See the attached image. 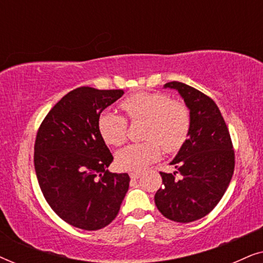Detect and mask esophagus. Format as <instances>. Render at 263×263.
Here are the masks:
<instances>
[{
	"label": "esophagus",
	"instance_id": "1",
	"mask_svg": "<svg viewBox=\"0 0 263 263\" xmlns=\"http://www.w3.org/2000/svg\"><path fill=\"white\" fill-rule=\"evenodd\" d=\"M141 175L142 174L140 171H133V172H130V174H129V176H130L132 179H138V178L141 177Z\"/></svg>",
	"mask_w": 263,
	"mask_h": 263
}]
</instances>
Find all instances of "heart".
<instances>
[{
    "instance_id": "b5f03b06",
    "label": "heart",
    "mask_w": 263,
    "mask_h": 263,
    "mask_svg": "<svg viewBox=\"0 0 263 263\" xmlns=\"http://www.w3.org/2000/svg\"><path fill=\"white\" fill-rule=\"evenodd\" d=\"M121 109L130 121H146L143 138L147 139L117 151L116 164L122 170H142L159 159L161 146L168 153L177 152L188 139L192 127L189 107L165 93L136 92L122 100ZM98 130L107 145L120 146L127 139L128 122L122 115L104 111L98 117Z\"/></svg>"
}]
</instances>
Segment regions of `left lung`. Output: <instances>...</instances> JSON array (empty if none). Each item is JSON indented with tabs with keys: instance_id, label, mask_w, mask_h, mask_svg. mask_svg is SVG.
Segmentation results:
<instances>
[{
	"instance_id": "left-lung-1",
	"label": "left lung",
	"mask_w": 263,
	"mask_h": 263,
	"mask_svg": "<svg viewBox=\"0 0 263 263\" xmlns=\"http://www.w3.org/2000/svg\"><path fill=\"white\" fill-rule=\"evenodd\" d=\"M184 99L192 115L188 139L171 161L177 171L160 172L163 186L154 202L165 218L192 222L203 218L221 200L235 170V151L231 136L217 104L199 89L171 81ZM180 177H177V174Z\"/></svg>"
}]
</instances>
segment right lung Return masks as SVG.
<instances>
[{
  "instance_id": "1",
  "label": "right lung",
  "mask_w": 263,
  "mask_h": 263,
  "mask_svg": "<svg viewBox=\"0 0 263 263\" xmlns=\"http://www.w3.org/2000/svg\"><path fill=\"white\" fill-rule=\"evenodd\" d=\"M123 93L75 88L38 129L34 168L39 186L52 211L78 229L95 231L109 225L128 192V174L106 170L114 157L98 130L99 115Z\"/></svg>"
}]
</instances>
